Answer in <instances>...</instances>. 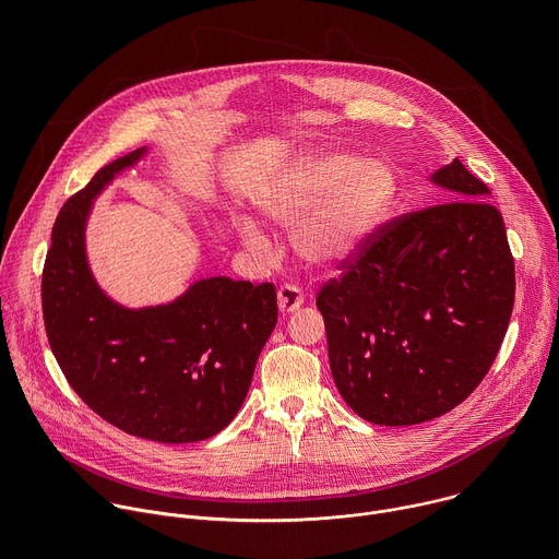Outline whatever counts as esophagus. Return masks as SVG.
<instances>
[{"mask_svg":"<svg viewBox=\"0 0 559 559\" xmlns=\"http://www.w3.org/2000/svg\"><path fill=\"white\" fill-rule=\"evenodd\" d=\"M278 298V309L281 313H292L305 302V294L296 285H283L276 294Z\"/></svg>","mask_w":559,"mask_h":559,"instance_id":"obj_1","label":"esophagus"}]
</instances>
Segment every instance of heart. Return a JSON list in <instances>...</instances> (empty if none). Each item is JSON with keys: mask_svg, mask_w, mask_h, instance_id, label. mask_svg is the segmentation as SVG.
<instances>
[{"mask_svg": "<svg viewBox=\"0 0 559 559\" xmlns=\"http://www.w3.org/2000/svg\"><path fill=\"white\" fill-rule=\"evenodd\" d=\"M391 194L393 179L380 164H358L352 154L330 152L302 162L259 207L278 225L298 219L292 234L296 252L307 263L330 270L358 254ZM234 229L250 252H267V238L254 221L236 218Z\"/></svg>", "mask_w": 559, "mask_h": 559, "instance_id": "1", "label": "heart"}]
</instances>
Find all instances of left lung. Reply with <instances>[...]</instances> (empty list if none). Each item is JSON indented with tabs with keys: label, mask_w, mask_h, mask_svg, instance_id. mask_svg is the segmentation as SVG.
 <instances>
[{
	"label": "left lung",
	"mask_w": 559,
	"mask_h": 559,
	"mask_svg": "<svg viewBox=\"0 0 559 559\" xmlns=\"http://www.w3.org/2000/svg\"><path fill=\"white\" fill-rule=\"evenodd\" d=\"M431 207L378 231L316 298L343 401L367 423L433 420L483 382L515 298V267L489 188L438 168Z\"/></svg>",
	"instance_id": "obj_1"
}]
</instances>
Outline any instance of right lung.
<instances>
[{"label": "right lung", "mask_w": 559, "mask_h": 559, "mask_svg": "<svg viewBox=\"0 0 559 559\" xmlns=\"http://www.w3.org/2000/svg\"><path fill=\"white\" fill-rule=\"evenodd\" d=\"M147 152L108 164L61 207L41 276L44 323L66 380L95 414L136 438L199 442L241 409L276 328V289L210 276L170 302L139 309L102 289L86 252L88 216Z\"/></svg>", "instance_id": "obj_1"}]
</instances>
